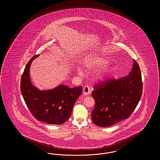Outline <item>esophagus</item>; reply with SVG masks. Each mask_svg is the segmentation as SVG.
<instances>
[{
    "label": "esophagus",
    "mask_w": 160,
    "mask_h": 160,
    "mask_svg": "<svg viewBox=\"0 0 160 160\" xmlns=\"http://www.w3.org/2000/svg\"><path fill=\"white\" fill-rule=\"evenodd\" d=\"M83 91V93L85 95H89L91 93V92L89 86H88V85H86V86H85L84 87Z\"/></svg>",
    "instance_id": "1"
}]
</instances>
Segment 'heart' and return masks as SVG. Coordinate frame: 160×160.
Wrapping results in <instances>:
<instances>
[{"label": "heart", "mask_w": 160, "mask_h": 160, "mask_svg": "<svg viewBox=\"0 0 160 160\" xmlns=\"http://www.w3.org/2000/svg\"><path fill=\"white\" fill-rule=\"evenodd\" d=\"M107 62L108 60L103 56L91 55L84 58L83 61V66L84 67L87 69L92 70L104 65L105 64L107 63ZM77 71L81 75L83 74L82 69L80 68H77ZM110 69L109 67L105 66L103 68L101 69L97 72V78H98V80L104 79L108 75V74L110 72Z\"/></svg>", "instance_id": "heart-1"}]
</instances>
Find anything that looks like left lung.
Listing matches in <instances>:
<instances>
[{
	"label": "left lung",
	"instance_id": "8db88e82",
	"mask_svg": "<svg viewBox=\"0 0 160 160\" xmlns=\"http://www.w3.org/2000/svg\"><path fill=\"white\" fill-rule=\"evenodd\" d=\"M131 71L127 76L95 84L92 95L95 106L92 112L94 124L101 127L112 126L132 113L142 94L141 71L134 60Z\"/></svg>",
	"mask_w": 160,
	"mask_h": 160
}]
</instances>
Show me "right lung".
Listing matches in <instances>:
<instances>
[{
	"label": "right lung",
	"mask_w": 160,
	"mask_h": 160,
	"mask_svg": "<svg viewBox=\"0 0 160 160\" xmlns=\"http://www.w3.org/2000/svg\"><path fill=\"white\" fill-rule=\"evenodd\" d=\"M39 56L35 55L27 63L21 79L20 90L26 106L39 121L60 125L71 116L73 106L82 93V86L69 88L60 84L50 90L40 91L30 78L31 63Z\"/></svg>",
	"instance_id": "add662e5"
}]
</instances>
